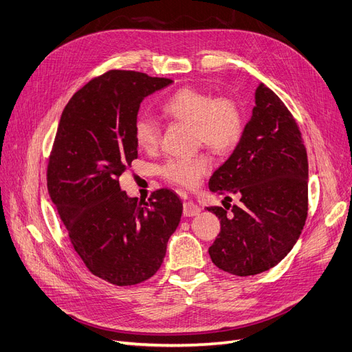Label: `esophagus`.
<instances>
[{"label":"esophagus","mask_w":352,"mask_h":352,"mask_svg":"<svg viewBox=\"0 0 352 352\" xmlns=\"http://www.w3.org/2000/svg\"><path fill=\"white\" fill-rule=\"evenodd\" d=\"M201 212V208L193 202H185L184 204V215L185 217H195Z\"/></svg>","instance_id":"1"}]
</instances>
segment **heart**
I'll list each match as a JSON object with an SVG mask.
<instances>
[{
    "mask_svg": "<svg viewBox=\"0 0 352 352\" xmlns=\"http://www.w3.org/2000/svg\"><path fill=\"white\" fill-rule=\"evenodd\" d=\"M163 116L170 120L193 124L198 142L217 151H228L240 142L244 131V117L240 104L230 96H215L206 91L182 88L162 104ZM137 146L154 151L162 138L159 122L150 116H138L133 125ZM212 163L206 154L195 157L170 159L160 173L168 182L184 188H195L209 173Z\"/></svg>",
    "mask_w": 352,
    "mask_h": 352,
    "instance_id": "1",
    "label": "heart"
}]
</instances>
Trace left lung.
Wrapping results in <instances>:
<instances>
[{"instance_id": "left-lung-1", "label": "left lung", "mask_w": 352, "mask_h": 352, "mask_svg": "<svg viewBox=\"0 0 352 352\" xmlns=\"http://www.w3.org/2000/svg\"><path fill=\"white\" fill-rule=\"evenodd\" d=\"M256 107L231 156L209 179V189L240 196L231 217L208 208L221 219V232L209 247L218 269L254 276L282 261L298 243L307 217V154L296 121L264 83Z\"/></svg>"}]
</instances>
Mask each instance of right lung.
<instances>
[{
	"label": "right lung",
	"mask_w": 352,
	"mask_h": 352,
	"mask_svg": "<svg viewBox=\"0 0 352 352\" xmlns=\"http://www.w3.org/2000/svg\"><path fill=\"white\" fill-rule=\"evenodd\" d=\"M172 82L111 70L70 98L56 133L50 199L89 272L117 286L142 283L160 269L184 210L172 190H156L147 204L118 182L138 156L133 125L140 104Z\"/></svg>",
	"instance_id": "1"
}]
</instances>
